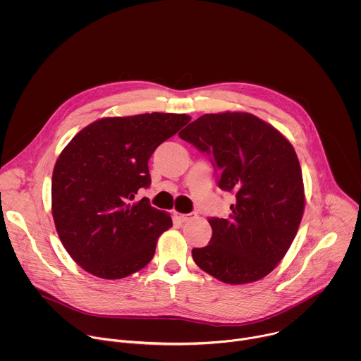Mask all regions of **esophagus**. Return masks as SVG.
<instances>
[{"label":"esophagus","mask_w":361,"mask_h":361,"mask_svg":"<svg viewBox=\"0 0 361 361\" xmlns=\"http://www.w3.org/2000/svg\"><path fill=\"white\" fill-rule=\"evenodd\" d=\"M174 217L176 220H178L180 223H185L188 221L190 219L195 217V213H190V214H184V213H178V212H174Z\"/></svg>","instance_id":"esophagus-1"}]
</instances>
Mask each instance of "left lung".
Returning <instances> with one entry per match:
<instances>
[{
    "label": "left lung",
    "mask_w": 361,
    "mask_h": 361,
    "mask_svg": "<svg viewBox=\"0 0 361 361\" xmlns=\"http://www.w3.org/2000/svg\"><path fill=\"white\" fill-rule=\"evenodd\" d=\"M180 138L209 154L219 187L235 194L228 219H209L210 244L192 248L195 264L227 284L270 274L288 251L304 213L301 167L291 142L250 113L204 114Z\"/></svg>",
    "instance_id": "1"
}]
</instances>
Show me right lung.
<instances>
[{
    "instance_id": "right-lung-1",
    "label": "right lung",
    "mask_w": 361,
    "mask_h": 361,
    "mask_svg": "<svg viewBox=\"0 0 361 361\" xmlns=\"http://www.w3.org/2000/svg\"><path fill=\"white\" fill-rule=\"evenodd\" d=\"M187 114L106 117L84 127L53 171L51 210L59 237L87 273L117 280L145 267L171 217L135 194L151 183L148 160L190 121Z\"/></svg>"
}]
</instances>
